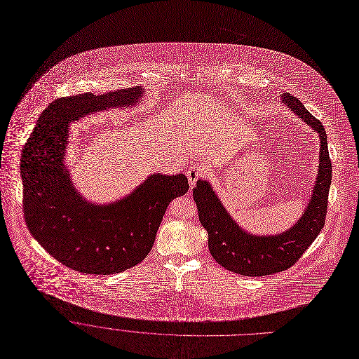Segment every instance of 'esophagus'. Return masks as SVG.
I'll return each mask as SVG.
<instances>
[{
  "mask_svg": "<svg viewBox=\"0 0 359 359\" xmlns=\"http://www.w3.org/2000/svg\"><path fill=\"white\" fill-rule=\"evenodd\" d=\"M208 175H209V171H208V168H206L205 165H202V164H194V165L188 170V172H187V178H188V181H189L191 185H195L199 178H206Z\"/></svg>",
  "mask_w": 359,
  "mask_h": 359,
  "instance_id": "obj_1",
  "label": "esophagus"
}]
</instances>
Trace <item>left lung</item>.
Returning <instances> with one entry per match:
<instances>
[{
  "instance_id": "left-lung-1",
  "label": "left lung",
  "mask_w": 359,
  "mask_h": 359,
  "mask_svg": "<svg viewBox=\"0 0 359 359\" xmlns=\"http://www.w3.org/2000/svg\"><path fill=\"white\" fill-rule=\"evenodd\" d=\"M283 102L311 126L321 140L320 170L314 192L303 217L293 228L277 236H252L233 222L206 181L199 180L194 188L199 221L208 232L212 257L225 269L242 276H269L294 266L325 224L332 177L325 128L293 95L284 93Z\"/></svg>"
}]
</instances>
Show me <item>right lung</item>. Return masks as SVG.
Masks as SVG:
<instances>
[{
  "label": "right lung",
  "mask_w": 359,
  "mask_h": 359,
  "mask_svg": "<svg viewBox=\"0 0 359 359\" xmlns=\"http://www.w3.org/2000/svg\"><path fill=\"white\" fill-rule=\"evenodd\" d=\"M141 95L142 88H130L59 97L42 111L22 149L27 226L50 256L76 271L113 274L144 260L170 202L189 189L182 174H154L120 202L95 206L72 187L63 167L67 124L88 113L133 104Z\"/></svg>",
  "instance_id": "add662e5"
}]
</instances>
